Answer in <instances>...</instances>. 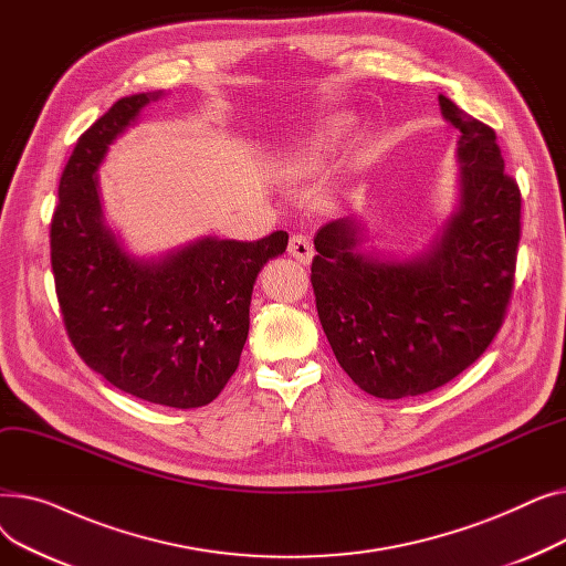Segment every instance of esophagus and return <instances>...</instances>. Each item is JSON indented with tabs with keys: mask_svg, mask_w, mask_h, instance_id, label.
Returning <instances> with one entry per match:
<instances>
[{
	"mask_svg": "<svg viewBox=\"0 0 566 566\" xmlns=\"http://www.w3.org/2000/svg\"><path fill=\"white\" fill-rule=\"evenodd\" d=\"M289 254L295 259V261H301V263H310L312 261V256H314V248H312V243L307 241L305 235H291V241H289Z\"/></svg>",
	"mask_w": 566,
	"mask_h": 566,
	"instance_id": "1",
	"label": "esophagus"
}]
</instances>
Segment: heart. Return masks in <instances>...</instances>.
<instances>
[{
    "instance_id": "b5f03b06",
    "label": "heart",
    "mask_w": 566,
    "mask_h": 566,
    "mask_svg": "<svg viewBox=\"0 0 566 566\" xmlns=\"http://www.w3.org/2000/svg\"><path fill=\"white\" fill-rule=\"evenodd\" d=\"M328 144H331V139L325 135L310 139L303 148H298V151L291 156V163H289L291 174L298 176V174H310V171L318 169L325 160V154H328Z\"/></svg>"
}]
</instances>
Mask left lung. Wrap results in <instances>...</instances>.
<instances>
[{
  "label": "left lung",
  "mask_w": 566,
  "mask_h": 566,
  "mask_svg": "<svg viewBox=\"0 0 566 566\" xmlns=\"http://www.w3.org/2000/svg\"><path fill=\"white\" fill-rule=\"evenodd\" d=\"M459 130V206L436 241L408 259L363 250L355 218L314 235L318 321L342 369L367 395L403 399L457 378L507 314L521 241V190L495 130L438 96Z\"/></svg>",
  "instance_id": "8db88e82"
}]
</instances>
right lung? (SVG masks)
<instances>
[{
    "label": "right lung",
    "mask_w": 566,
    "mask_h": 566,
    "mask_svg": "<svg viewBox=\"0 0 566 566\" xmlns=\"http://www.w3.org/2000/svg\"><path fill=\"white\" fill-rule=\"evenodd\" d=\"M160 96L116 101L80 135L59 181L50 259L69 339L86 367L148 403L199 408L238 369L256 275L286 250L289 233L254 243L203 235L151 259L124 250L103 220L96 171L109 144Z\"/></svg>",
    "instance_id": "obj_1"
}]
</instances>
